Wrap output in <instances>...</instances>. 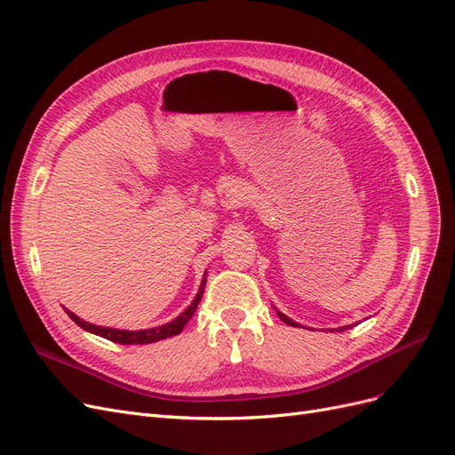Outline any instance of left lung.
I'll return each mask as SVG.
<instances>
[{
	"label": "left lung",
	"instance_id": "1",
	"mask_svg": "<svg viewBox=\"0 0 455 455\" xmlns=\"http://www.w3.org/2000/svg\"><path fill=\"white\" fill-rule=\"evenodd\" d=\"M277 315L281 316V321L284 323V324H288V326H299L298 323H294L292 319H288V316L286 315H283L281 311H277ZM346 328H351V326H341V328H338V332H343V330H346Z\"/></svg>",
	"mask_w": 455,
	"mask_h": 455
}]
</instances>
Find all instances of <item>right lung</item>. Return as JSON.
<instances>
[{
    "label": "right lung",
    "instance_id": "1",
    "mask_svg": "<svg viewBox=\"0 0 455 455\" xmlns=\"http://www.w3.org/2000/svg\"><path fill=\"white\" fill-rule=\"evenodd\" d=\"M204 284H206V273L204 277L201 281V286H199V292L196 296V299L191 301V306L182 313L178 315L174 321L163 324V326H157V328H148V330H117V328H104V326H96V324H91V323H85L84 319H79L77 315H74L72 311L66 313L70 315V319L81 326L84 330H87V332L91 334H96L100 338H106L109 341H116V343H121V346H142V343H154V341H159V339H164V338H171V336H176L180 334L184 326L188 324V321L191 319V315L196 313L199 301L203 298V292H204Z\"/></svg>",
    "mask_w": 455,
    "mask_h": 455
}]
</instances>
